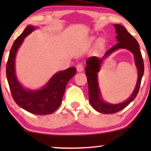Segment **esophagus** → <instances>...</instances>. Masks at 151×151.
Instances as JSON below:
<instances>
[{"mask_svg": "<svg viewBox=\"0 0 151 151\" xmlns=\"http://www.w3.org/2000/svg\"><path fill=\"white\" fill-rule=\"evenodd\" d=\"M76 69H77V71L78 72H82L83 71L84 69V67H83V65H82V64H78V65L76 66Z\"/></svg>", "mask_w": 151, "mask_h": 151, "instance_id": "esophagus-1", "label": "esophagus"}]
</instances>
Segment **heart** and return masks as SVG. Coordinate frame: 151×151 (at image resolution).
Returning <instances> with one entry per match:
<instances>
[{
  "mask_svg": "<svg viewBox=\"0 0 151 151\" xmlns=\"http://www.w3.org/2000/svg\"><path fill=\"white\" fill-rule=\"evenodd\" d=\"M94 39H95V38H93H93H91V40H93ZM102 43H103V40H102V39H100V40H99V44H100V45H102Z\"/></svg>",
  "mask_w": 151,
  "mask_h": 151,
  "instance_id": "1",
  "label": "heart"
}]
</instances>
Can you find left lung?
I'll use <instances>...</instances> for the list:
<instances>
[{"instance_id": "1", "label": "left lung", "mask_w": 151, "mask_h": 151, "mask_svg": "<svg viewBox=\"0 0 151 151\" xmlns=\"http://www.w3.org/2000/svg\"><path fill=\"white\" fill-rule=\"evenodd\" d=\"M113 25L115 27V32L117 34L115 38L117 43L107 51L104 56L101 58L96 56L88 58L86 60V67L85 68L86 76L88 81V98L90 104L95 110L104 114L115 113L122 110L136 98L139 92L140 84L144 71L143 58L137 41L127 32L124 27L118 24H115ZM120 48L129 50L134 54V60L138 70V80L134 91L127 100L119 104H110L103 100L99 86L97 73L100 70L103 61L113 52Z\"/></svg>"}]
</instances>
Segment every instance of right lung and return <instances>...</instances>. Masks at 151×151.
<instances>
[{"label": "right lung", "instance_id": "right-lung-1", "mask_svg": "<svg viewBox=\"0 0 151 151\" xmlns=\"http://www.w3.org/2000/svg\"><path fill=\"white\" fill-rule=\"evenodd\" d=\"M38 28L29 25L16 38L10 50L6 67V75L14 100L18 106L28 112L36 115H49L61 104L67 84L76 73L75 67L57 72L45 86L33 90L24 88L18 81L16 74L15 60L18 49L24 39Z\"/></svg>", "mask_w": 151, "mask_h": 151}]
</instances>
